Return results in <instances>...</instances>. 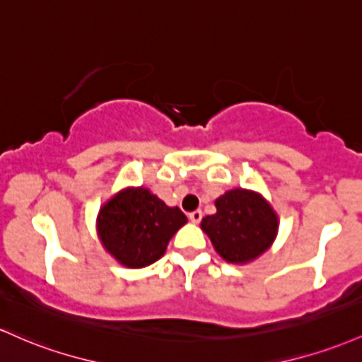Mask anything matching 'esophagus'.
Returning a JSON list of instances; mask_svg holds the SVG:
<instances>
[{"mask_svg":"<svg viewBox=\"0 0 362 362\" xmlns=\"http://www.w3.org/2000/svg\"><path fill=\"white\" fill-rule=\"evenodd\" d=\"M189 220L192 221V223H199V221L202 220V211H201V209H196V211L189 213Z\"/></svg>","mask_w":362,"mask_h":362,"instance_id":"1","label":"esophagus"}]
</instances>
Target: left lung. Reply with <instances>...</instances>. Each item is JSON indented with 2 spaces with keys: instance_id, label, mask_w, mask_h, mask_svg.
<instances>
[{
  "instance_id": "8db88e82",
  "label": "left lung",
  "mask_w": 362,
  "mask_h": 362,
  "mask_svg": "<svg viewBox=\"0 0 362 362\" xmlns=\"http://www.w3.org/2000/svg\"><path fill=\"white\" fill-rule=\"evenodd\" d=\"M214 204L216 213L202 218L201 228L228 263L256 259L275 240L278 218L259 194L233 189L218 197Z\"/></svg>"
}]
</instances>
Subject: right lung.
<instances>
[{"label": "right lung", "instance_id": "right-lung-1", "mask_svg": "<svg viewBox=\"0 0 362 362\" xmlns=\"http://www.w3.org/2000/svg\"><path fill=\"white\" fill-rule=\"evenodd\" d=\"M187 223L178 208H170L148 189H125L101 208L98 232L103 245L129 268L153 264L165 254L173 233Z\"/></svg>", "mask_w": 362, "mask_h": 362}]
</instances>
